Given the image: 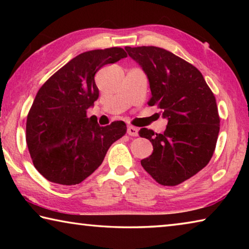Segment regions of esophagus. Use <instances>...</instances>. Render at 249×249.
<instances>
[{
	"label": "esophagus",
	"mask_w": 249,
	"mask_h": 249,
	"mask_svg": "<svg viewBox=\"0 0 249 249\" xmlns=\"http://www.w3.org/2000/svg\"><path fill=\"white\" fill-rule=\"evenodd\" d=\"M127 134L129 136H137L138 135V128L135 127V126L129 125L127 127Z\"/></svg>",
	"instance_id": "1"
}]
</instances>
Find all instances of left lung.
<instances>
[{
  "mask_svg": "<svg viewBox=\"0 0 249 249\" xmlns=\"http://www.w3.org/2000/svg\"><path fill=\"white\" fill-rule=\"evenodd\" d=\"M149 81L148 105H158L168 120L162 134L141 128L154 150L141 163L162 185H177L208 165L220 132L216 100L195 66L155 46L125 47Z\"/></svg>",
  "mask_w": 249,
  "mask_h": 249,
  "instance_id": "8db88e82",
  "label": "left lung"
}]
</instances>
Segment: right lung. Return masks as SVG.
Here are the masks:
<instances>
[{
  "label": "right lung",
  "instance_id": "add662e5",
  "mask_svg": "<svg viewBox=\"0 0 249 249\" xmlns=\"http://www.w3.org/2000/svg\"><path fill=\"white\" fill-rule=\"evenodd\" d=\"M125 57L120 47L82 53L37 92L27 115L26 142L34 166L50 182H82L101 166L113 142L125 135L123 121L100 126L87 116L99 98L95 73Z\"/></svg>",
  "mask_w": 249,
  "mask_h": 249
}]
</instances>
